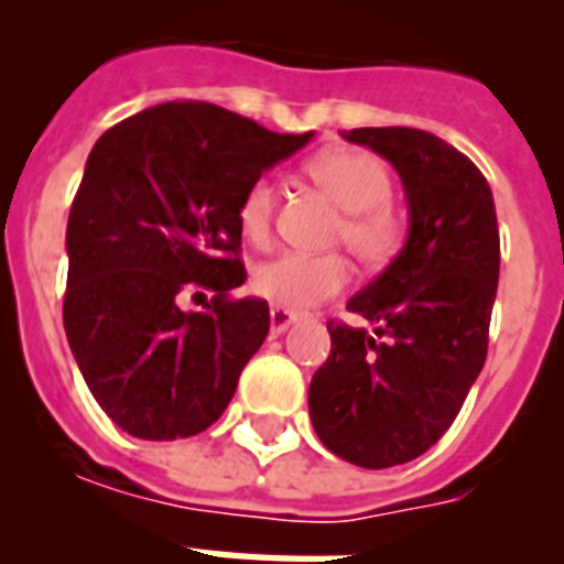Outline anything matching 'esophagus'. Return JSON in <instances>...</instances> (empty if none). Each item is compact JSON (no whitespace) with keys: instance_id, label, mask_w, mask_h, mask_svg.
Returning a JSON list of instances; mask_svg holds the SVG:
<instances>
[{"instance_id":"esophagus-1","label":"esophagus","mask_w":564,"mask_h":564,"mask_svg":"<svg viewBox=\"0 0 564 564\" xmlns=\"http://www.w3.org/2000/svg\"><path fill=\"white\" fill-rule=\"evenodd\" d=\"M293 322H296V313L282 311V307H271V333L273 336H282V333H285Z\"/></svg>"}]
</instances>
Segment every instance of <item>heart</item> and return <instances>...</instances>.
Instances as JSON below:
<instances>
[{
	"label": "heart",
	"mask_w": 564,
	"mask_h": 564,
	"mask_svg": "<svg viewBox=\"0 0 564 564\" xmlns=\"http://www.w3.org/2000/svg\"><path fill=\"white\" fill-rule=\"evenodd\" d=\"M307 177L333 197L344 212L338 239L361 262L378 265L398 248L401 217L390 206L392 177L376 154L364 149H327L307 163ZM276 186L271 177H257L239 197V231L253 246L271 239ZM350 285V265L341 253L285 251L257 265L251 288L282 311H311Z\"/></svg>",
	"instance_id": "heart-1"
}]
</instances>
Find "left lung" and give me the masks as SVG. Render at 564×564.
<instances>
[{
    "mask_svg": "<svg viewBox=\"0 0 564 564\" xmlns=\"http://www.w3.org/2000/svg\"><path fill=\"white\" fill-rule=\"evenodd\" d=\"M390 161L410 234L347 311L376 325H336L307 392L318 441L361 468H390L435 446L460 412L488 350L500 279L495 197L480 169L437 134L410 127L341 132Z\"/></svg>",
    "mask_w": 564,
    "mask_h": 564,
    "instance_id": "8db88e82",
    "label": "left lung"
}]
</instances>
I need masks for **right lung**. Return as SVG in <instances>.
<instances>
[{"mask_svg": "<svg viewBox=\"0 0 564 564\" xmlns=\"http://www.w3.org/2000/svg\"><path fill=\"white\" fill-rule=\"evenodd\" d=\"M206 101H169L93 147L67 220L64 330L101 410L132 437L174 441L226 412L271 327L246 282L237 206L248 183L305 147ZM192 290L206 312H183Z\"/></svg>", "mask_w": 564, "mask_h": 564, "instance_id": "obj_1", "label": "right lung"}]
</instances>
